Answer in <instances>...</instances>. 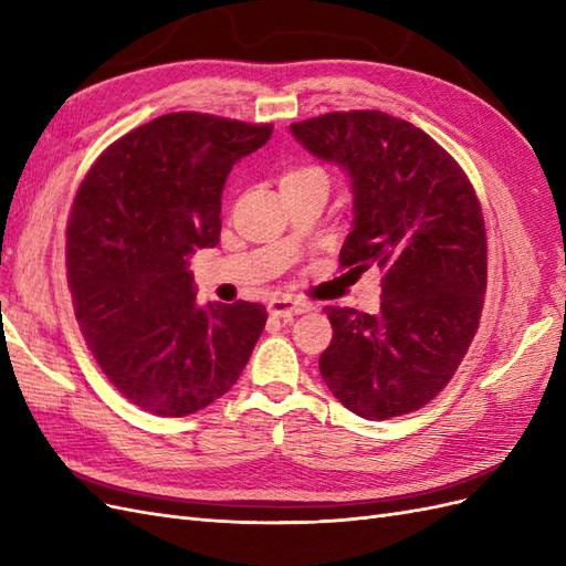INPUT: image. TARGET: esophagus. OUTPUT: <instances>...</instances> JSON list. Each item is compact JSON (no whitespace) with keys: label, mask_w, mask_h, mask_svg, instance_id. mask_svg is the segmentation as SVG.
Returning a JSON list of instances; mask_svg holds the SVG:
<instances>
[{"label":"esophagus","mask_w":566,"mask_h":566,"mask_svg":"<svg viewBox=\"0 0 566 566\" xmlns=\"http://www.w3.org/2000/svg\"><path fill=\"white\" fill-rule=\"evenodd\" d=\"M312 306L304 304L300 300H293V297H281V300H271L269 302V314L271 316H300V314H306L310 312Z\"/></svg>","instance_id":"1"}]
</instances>
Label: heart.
<instances>
[{
  "instance_id": "heart-1",
  "label": "heart",
  "mask_w": 566,
  "mask_h": 566,
  "mask_svg": "<svg viewBox=\"0 0 566 566\" xmlns=\"http://www.w3.org/2000/svg\"><path fill=\"white\" fill-rule=\"evenodd\" d=\"M312 177H321L325 179L323 169L314 167V165H297V167H287L283 177H281V184H290V181H300V179H312Z\"/></svg>"
}]
</instances>
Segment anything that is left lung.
I'll return each instance as SVG.
<instances>
[{
    "instance_id": "obj_1",
    "label": "left lung",
    "mask_w": 566,
    "mask_h": 566,
    "mask_svg": "<svg viewBox=\"0 0 566 566\" xmlns=\"http://www.w3.org/2000/svg\"><path fill=\"white\" fill-rule=\"evenodd\" d=\"M352 177L354 231L339 269L382 273L378 314L325 306L333 339L321 378L352 413L389 420L430 403L465 358L486 293L482 205L447 148L382 111H337L290 125Z\"/></svg>"
}]
</instances>
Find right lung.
Returning a JSON list of instances; mask_svg holds the SVG:
<instances>
[{"label":"right lung","mask_w":566,"mask_h":566,"mask_svg":"<svg viewBox=\"0 0 566 566\" xmlns=\"http://www.w3.org/2000/svg\"><path fill=\"white\" fill-rule=\"evenodd\" d=\"M273 125L167 113L113 142L84 175L65 229L75 318L98 368L153 416L184 418L235 385L264 304L196 302L188 254L214 248L231 167Z\"/></svg>","instance_id":"right-lung-1"}]
</instances>
